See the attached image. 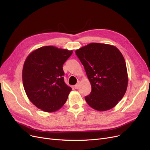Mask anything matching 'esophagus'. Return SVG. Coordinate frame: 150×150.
I'll return each mask as SVG.
<instances>
[{
  "mask_svg": "<svg viewBox=\"0 0 150 150\" xmlns=\"http://www.w3.org/2000/svg\"><path fill=\"white\" fill-rule=\"evenodd\" d=\"M79 88V83H78V84H76V85H74V88L75 89H78Z\"/></svg>",
  "mask_w": 150,
  "mask_h": 150,
  "instance_id": "1",
  "label": "esophagus"
}]
</instances>
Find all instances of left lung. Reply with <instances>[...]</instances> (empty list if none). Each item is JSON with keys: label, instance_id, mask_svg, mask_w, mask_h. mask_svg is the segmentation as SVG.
Listing matches in <instances>:
<instances>
[{"label": "left lung", "instance_id": "left-lung-1", "mask_svg": "<svg viewBox=\"0 0 150 150\" xmlns=\"http://www.w3.org/2000/svg\"><path fill=\"white\" fill-rule=\"evenodd\" d=\"M91 85L85 100L94 110L106 111L115 107L124 96L128 86L125 59L111 45L91 43L76 51Z\"/></svg>", "mask_w": 150, "mask_h": 150}]
</instances>
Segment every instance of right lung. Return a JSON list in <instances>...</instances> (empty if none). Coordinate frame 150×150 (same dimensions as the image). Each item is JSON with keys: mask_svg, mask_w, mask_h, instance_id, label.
<instances>
[{"mask_svg": "<svg viewBox=\"0 0 150 150\" xmlns=\"http://www.w3.org/2000/svg\"><path fill=\"white\" fill-rule=\"evenodd\" d=\"M72 51L44 46L32 52L22 70L25 93L34 105L46 112L56 111L67 101L71 88L64 81L63 64Z\"/></svg>", "mask_w": 150, "mask_h": 150, "instance_id": "add662e5", "label": "right lung"}]
</instances>
